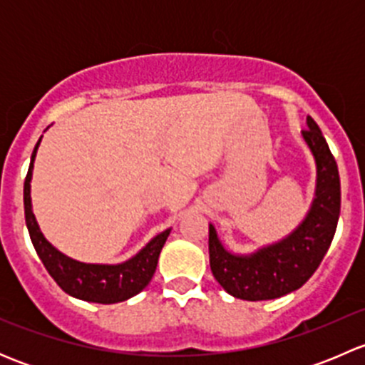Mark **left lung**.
<instances>
[{
    "label": "left lung",
    "instance_id": "obj_1",
    "mask_svg": "<svg viewBox=\"0 0 365 365\" xmlns=\"http://www.w3.org/2000/svg\"><path fill=\"white\" fill-rule=\"evenodd\" d=\"M302 139L316 162V189L311 208L282 240L251 254H235L208 226L210 268L230 295L257 302L284 297L309 281L329 251L341 212V180L336 159L311 116Z\"/></svg>",
    "mask_w": 365,
    "mask_h": 365
}]
</instances>
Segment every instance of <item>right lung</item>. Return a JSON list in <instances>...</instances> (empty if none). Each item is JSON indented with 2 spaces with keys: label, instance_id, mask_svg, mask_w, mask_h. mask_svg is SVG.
<instances>
[{
  "label": "right lung",
  "instance_id": "1",
  "mask_svg": "<svg viewBox=\"0 0 365 365\" xmlns=\"http://www.w3.org/2000/svg\"><path fill=\"white\" fill-rule=\"evenodd\" d=\"M40 141L42 138L38 139L33 150L28 175L24 180V217L31 244L42 259L43 267L65 293L79 300L95 302V304H116V302L128 300L130 297L138 295L148 286L155 274L160 251L171 233V227L153 237L141 251L123 263H83L60 252L43 237L31 208L33 162H35Z\"/></svg>",
  "mask_w": 365,
  "mask_h": 365
}]
</instances>
